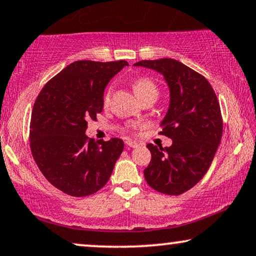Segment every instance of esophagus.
Returning a JSON list of instances; mask_svg holds the SVG:
<instances>
[{
    "label": "esophagus",
    "instance_id": "esophagus-1",
    "mask_svg": "<svg viewBox=\"0 0 256 256\" xmlns=\"http://www.w3.org/2000/svg\"><path fill=\"white\" fill-rule=\"evenodd\" d=\"M126 144L128 146V147H132V148H136V147H138V142H134V141H132V140H127L126 141Z\"/></svg>",
    "mask_w": 256,
    "mask_h": 256
}]
</instances>
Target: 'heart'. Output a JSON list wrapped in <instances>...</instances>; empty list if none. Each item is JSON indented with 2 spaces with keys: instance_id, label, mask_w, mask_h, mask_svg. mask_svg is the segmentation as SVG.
I'll return each instance as SVG.
<instances>
[{
  "instance_id": "1",
  "label": "heart",
  "mask_w": 256,
  "mask_h": 256,
  "mask_svg": "<svg viewBox=\"0 0 256 256\" xmlns=\"http://www.w3.org/2000/svg\"><path fill=\"white\" fill-rule=\"evenodd\" d=\"M132 89H134L136 96L138 98H144V96L148 95H152L156 98L158 89V86L154 84L149 78H146V76H142V78H138L132 81ZM110 96H112V88L109 87L107 90H106L104 95V104H108L109 101H110ZM129 128L132 129L134 126L129 124Z\"/></svg>"
}]
</instances>
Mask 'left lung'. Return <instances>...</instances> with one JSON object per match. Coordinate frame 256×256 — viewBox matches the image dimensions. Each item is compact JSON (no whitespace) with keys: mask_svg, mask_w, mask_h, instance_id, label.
<instances>
[{"mask_svg":"<svg viewBox=\"0 0 256 256\" xmlns=\"http://www.w3.org/2000/svg\"><path fill=\"white\" fill-rule=\"evenodd\" d=\"M135 66L161 72L170 90L158 134L172 138V144H147L152 160L144 178L158 193L181 195L204 176L215 156L224 129L220 104L207 78L180 61L144 60Z\"/></svg>","mask_w":256,"mask_h":256,"instance_id":"left-lung-1","label":"left lung"}]
</instances>
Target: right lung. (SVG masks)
I'll list each match as a JSON object with an SVG mask.
<instances>
[{"label": "right lung", "instance_id": "obj_1", "mask_svg": "<svg viewBox=\"0 0 256 256\" xmlns=\"http://www.w3.org/2000/svg\"><path fill=\"white\" fill-rule=\"evenodd\" d=\"M127 61H76L46 84L32 107L29 142L44 178L64 194L82 198L107 184L124 141L95 144L86 136L88 120L104 109L106 86Z\"/></svg>", "mask_w": 256, "mask_h": 256}]
</instances>
